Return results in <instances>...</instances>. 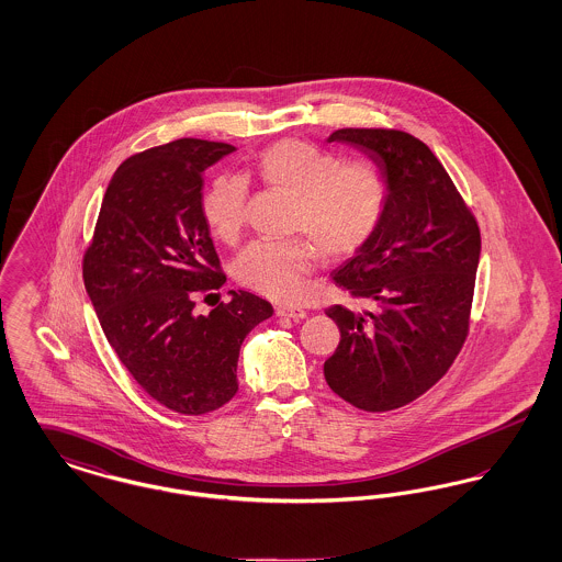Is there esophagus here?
<instances>
[{
  "instance_id": "esophagus-1",
  "label": "esophagus",
  "mask_w": 562,
  "mask_h": 562,
  "mask_svg": "<svg viewBox=\"0 0 562 562\" xmlns=\"http://www.w3.org/2000/svg\"><path fill=\"white\" fill-rule=\"evenodd\" d=\"M276 316L278 318H291V321H303L305 318V310L294 307V305H278L276 307Z\"/></svg>"
}]
</instances>
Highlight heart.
I'll list each match as a JSON object with an SVG mask.
<instances>
[{"mask_svg":"<svg viewBox=\"0 0 562 562\" xmlns=\"http://www.w3.org/2000/svg\"><path fill=\"white\" fill-rule=\"evenodd\" d=\"M259 181L296 198L293 229L316 240L324 257L346 259L373 240L387 211L390 186L369 161H346L314 143L282 138L255 161ZM250 183L236 172L214 177L202 198V216L214 238L227 244L246 225ZM312 239V240H313ZM308 238L257 240L234 263L241 286L276 301H294L318 263Z\"/></svg>","mask_w":562,"mask_h":562,"instance_id":"1","label":"heart"}]
</instances>
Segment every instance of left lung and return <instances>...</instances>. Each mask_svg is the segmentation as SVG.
Returning a JSON list of instances; mask_svg holds the SVG:
<instances>
[{
	"mask_svg": "<svg viewBox=\"0 0 562 562\" xmlns=\"http://www.w3.org/2000/svg\"><path fill=\"white\" fill-rule=\"evenodd\" d=\"M330 143L364 151L390 186L373 240L330 276L374 310L333 305L341 339L324 362L328 387L385 413L436 385L463 348L481 259V229L428 145L394 128H341Z\"/></svg>",
	"mask_w": 562,
	"mask_h": 562,
	"instance_id": "left-lung-1",
	"label": "left lung"
}]
</instances>
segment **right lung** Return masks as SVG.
<instances>
[{"label": "right lung", "instance_id": "obj_1", "mask_svg": "<svg viewBox=\"0 0 562 562\" xmlns=\"http://www.w3.org/2000/svg\"><path fill=\"white\" fill-rule=\"evenodd\" d=\"M234 149L179 138L122 161L83 252V284L109 346L143 392L181 415L236 396L241 341L273 314L246 291L209 316L193 312L198 294L227 280L202 216V177Z\"/></svg>", "mask_w": 562, "mask_h": 562}]
</instances>
